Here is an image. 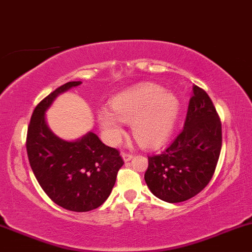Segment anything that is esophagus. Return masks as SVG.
Segmentation results:
<instances>
[{"label": "esophagus", "mask_w": 252, "mask_h": 252, "mask_svg": "<svg viewBox=\"0 0 252 252\" xmlns=\"http://www.w3.org/2000/svg\"><path fill=\"white\" fill-rule=\"evenodd\" d=\"M121 156H122V158H123L124 161L131 160V158H132V155L131 154H126V152H122V154H121Z\"/></svg>", "instance_id": "34e87169"}]
</instances>
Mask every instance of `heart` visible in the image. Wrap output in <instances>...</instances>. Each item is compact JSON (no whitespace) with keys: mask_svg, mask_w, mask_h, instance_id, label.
<instances>
[{"mask_svg":"<svg viewBox=\"0 0 252 252\" xmlns=\"http://www.w3.org/2000/svg\"><path fill=\"white\" fill-rule=\"evenodd\" d=\"M179 114L176 95L160 86L143 84L123 92L111 100V109L97 111L104 138L115 145L123 136V122L132 123V135L141 146L155 149L164 144L173 131Z\"/></svg>","mask_w":252,"mask_h":252,"instance_id":"obj_1","label":"heart"}]
</instances>
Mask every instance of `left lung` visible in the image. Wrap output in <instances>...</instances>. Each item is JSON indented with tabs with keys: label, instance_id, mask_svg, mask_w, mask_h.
<instances>
[{
	"label": "left lung",
	"instance_id": "8db88e82",
	"mask_svg": "<svg viewBox=\"0 0 252 252\" xmlns=\"http://www.w3.org/2000/svg\"><path fill=\"white\" fill-rule=\"evenodd\" d=\"M222 146L221 121L211 97L193 86L184 129L160 155L149 156L145 183L160 200L183 202L211 181Z\"/></svg>",
	"mask_w": 252,
	"mask_h": 252
}]
</instances>
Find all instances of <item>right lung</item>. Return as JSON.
I'll list each match as a JSON object with an SVG mask.
<instances>
[{
  "label": "right lung",
  "instance_id": "obj_1",
  "mask_svg": "<svg viewBox=\"0 0 252 252\" xmlns=\"http://www.w3.org/2000/svg\"><path fill=\"white\" fill-rule=\"evenodd\" d=\"M81 81L60 86L34 108L28 126L27 152L34 177L47 196L72 212H89L106 201L124 164L119 150L104 145L94 132L65 141L51 131L45 111L59 94Z\"/></svg>",
  "mask_w": 252,
  "mask_h": 252
}]
</instances>
